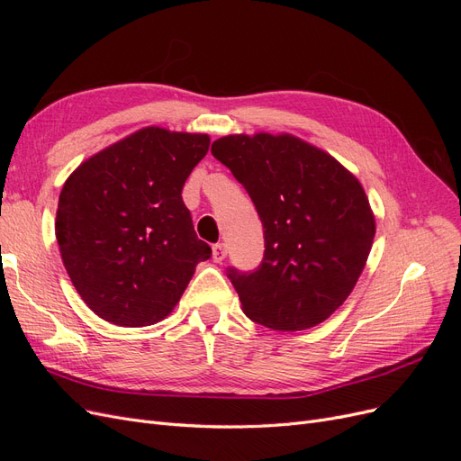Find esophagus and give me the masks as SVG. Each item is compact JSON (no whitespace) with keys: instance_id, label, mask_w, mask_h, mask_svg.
Listing matches in <instances>:
<instances>
[{"instance_id":"esophagus-1","label":"esophagus","mask_w":461,"mask_h":461,"mask_svg":"<svg viewBox=\"0 0 461 461\" xmlns=\"http://www.w3.org/2000/svg\"><path fill=\"white\" fill-rule=\"evenodd\" d=\"M213 261H217V263H221L222 259H225L227 258V246L225 244H222V242H219V244H215L213 246Z\"/></svg>"}]
</instances>
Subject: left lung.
I'll use <instances>...</instances> for the list:
<instances>
[{
	"instance_id": "obj_1",
	"label": "left lung",
	"mask_w": 461,
	"mask_h": 461,
	"mask_svg": "<svg viewBox=\"0 0 461 461\" xmlns=\"http://www.w3.org/2000/svg\"><path fill=\"white\" fill-rule=\"evenodd\" d=\"M212 153L246 188L263 225L259 267H229L244 313L275 330L323 323L350 296L371 252L375 217L364 186L292 134L222 136Z\"/></svg>"
}]
</instances>
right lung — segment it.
Here are the masks:
<instances>
[{
	"mask_svg": "<svg viewBox=\"0 0 461 461\" xmlns=\"http://www.w3.org/2000/svg\"><path fill=\"white\" fill-rule=\"evenodd\" d=\"M207 134L146 127L77 167L59 194L55 236L88 308L119 327L165 319L212 248L196 236L183 186Z\"/></svg>",
	"mask_w": 461,
	"mask_h": 461,
	"instance_id": "1",
	"label": "right lung"
}]
</instances>
